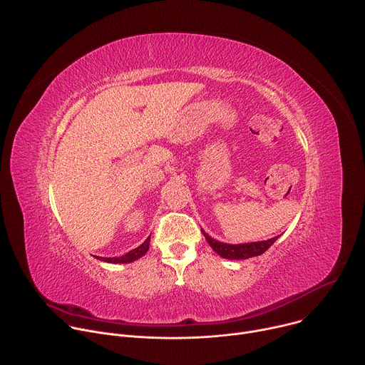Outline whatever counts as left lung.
Instances as JSON below:
<instances>
[{
  "instance_id": "obj_1",
  "label": "left lung",
  "mask_w": 365,
  "mask_h": 365,
  "mask_svg": "<svg viewBox=\"0 0 365 365\" xmlns=\"http://www.w3.org/2000/svg\"><path fill=\"white\" fill-rule=\"evenodd\" d=\"M202 233L205 235L210 248L219 257H222L225 259H248V258H252V257H259L278 239V236H275V237H271L268 240L251 242V244L229 245V244H223V242H219V240L210 237L205 230H202Z\"/></svg>"
}]
</instances>
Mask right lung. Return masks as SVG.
<instances>
[{
	"mask_svg": "<svg viewBox=\"0 0 365 365\" xmlns=\"http://www.w3.org/2000/svg\"><path fill=\"white\" fill-rule=\"evenodd\" d=\"M149 244H150V236L143 242V244L135 250H132L130 252H128L123 257H118V258H103L101 261L104 262H110V264H130L139 258H142L148 251H149Z\"/></svg>",
	"mask_w": 365,
	"mask_h": 365,
	"instance_id": "1",
	"label": "right lung"
}]
</instances>
